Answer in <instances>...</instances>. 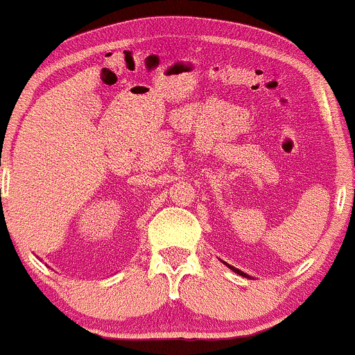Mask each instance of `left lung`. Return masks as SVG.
<instances>
[{"label": "left lung", "mask_w": 355, "mask_h": 355, "mask_svg": "<svg viewBox=\"0 0 355 355\" xmlns=\"http://www.w3.org/2000/svg\"><path fill=\"white\" fill-rule=\"evenodd\" d=\"M225 265H227V263H225ZM227 266H229V268H231V270H232V272H236V273H237V275H243V277H246V279H253V277H250V275H248V273L241 272V270L234 268V266H231V265H227Z\"/></svg>", "instance_id": "left-lung-1"}]
</instances>
